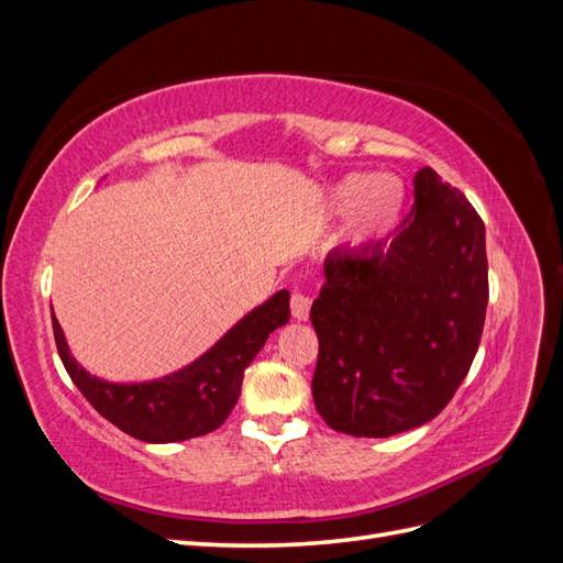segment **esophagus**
<instances>
[{
  "label": "esophagus",
  "mask_w": 563,
  "mask_h": 563,
  "mask_svg": "<svg viewBox=\"0 0 563 563\" xmlns=\"http://www.w3.org/2000/svg\"><path fill=\"white\" fill-rule=\"evenodd\" d=\"M310 308H312V300L308 296L300 294V291L291 294V314L296 319H300V321L308 319L310 317Z\"/></svg>",
  "instance_id": "esophagus-1"
}]
</instances>
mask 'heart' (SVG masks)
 <instances>
[{
    "label": "heart",
    "instance_id": "heart-1",
    "mask_svg": "<svg viewBox=\"0 0 563 563\" xmlns=\"http://www.w3.org/2000/svg\"><path fill=\"white\" fill-rule=\"evenodd\" d=\"M333 207L350 211L356 207L354 236L360 242H373L389 234L399 223L404 209V187L397 178H364L350 176L335 185Z\"/></svg>",
    "mask_w": 563,
    "mask_h": 563
}]
</instances>
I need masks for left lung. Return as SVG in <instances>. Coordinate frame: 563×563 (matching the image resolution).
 Instances as JSON below:
<instances>
[{
  "label": "left lung",
  "mask_w": 563,
  "mask_h": 563,
  "mask_svg": "<svg viewBox=\"0 0 563 563\" xmlns=\"http://www.w3.org/2000/svg\"><path fill=\"white\" fill-rule=\"evenodd\" d=\"M397 234L327 255L310 319L312 397L335 432L391 437L444 411L479 350L488 305L484 220L434 168L416 174Z\"/></svg>",
  "instance_id": "1"
}]
</instances>
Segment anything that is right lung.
Instances as JSON below:
<instances>
[{"label":"right lung","mask_w":563,"mask_h":563,"mask_svg":"<svg viewBox=\"0 0 563 563\" xmlns=\"http://www.w3.org/2000/svg\"><path fill=\"white\" fill-rule=\"evenodd\" d=\"M288 317V291H277L190 366L152 383L117 385L91 376L75 362L51 310L60 362L77 389L106 420L147 444H172L218 430L240 399L246 366Z\"/></svg>","instance_id":"right-lung-1"}]
</instances>
